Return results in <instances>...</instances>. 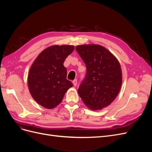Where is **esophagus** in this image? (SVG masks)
Here are the masks:
<instances>
[{
	"label": "esophagus",
	"instance_id": "34e87169",
	"mask_svg": "<svg viewBox=\"0 0 152 152\" xmlns=\"http://www.w3.org/2000/svg\"><path fill=\"white\" fill-rule=\"evenodd\" d=\"M72 83H73V86H76L77 85V79H75L74 80H73Z\"/></svg>",
	"mask_w": 152,
	"mask_h": 152
}]
</instances>
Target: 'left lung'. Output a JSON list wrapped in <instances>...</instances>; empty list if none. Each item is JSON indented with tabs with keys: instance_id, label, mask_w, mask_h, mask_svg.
<instances>
[{
	"instance_id": "1",
	"label": "left lung",
	"mask_w": 152,
	"mask_h": 152,
	"mask_svg": "<svg viewBox=\"0 0 152 152\" xmlns=\"http://www.w3.org/2000/svg\"><path fill=\"white\" fill-rule=\"evenodd\" d=\"M75 49L87 68L85 79L78 89L80 97L92 110L108 107L121 88L120 63L111 52L101 45H79Z\"/></svg>"
}]
</instances>
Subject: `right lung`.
Segmentation results:
<instances>
[{"label": "right lung", "instance_id": "add662e5", "mask_svg": "<svg viewBox=\"0 0 152 152\" xmlns=\"http://www.w3.org/2000/svg\"><path fill=\"white\" fill-rule=\"evenodd\" d=\"M74 48L71 45H51L43 50L32 63L28 75V89L32 98L42 107L48 109L57 107L73 86L66 79L63 63Z\"/></svg>", "mask_w": 152, "mask_h": 152}]
</instances>
